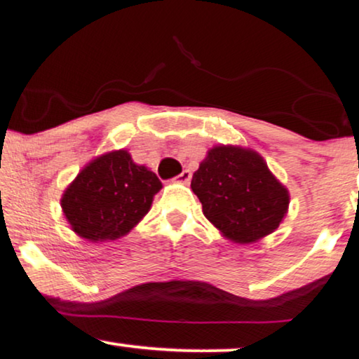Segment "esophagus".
I'll return each instance as SVG.
<instances>
[{
  "label": "esophagus",
  "instance_id": "obj_1",
  "mask_svg": "<svg viewBox=\"0 0 359 359\" xmlns=\"http://www.w3.org/2000/svg\"><path fill=\"white\" fill-rule=\"evenodd\" d=\"M190 179H191V172H190L189 169H185L184 172H180V174L177 175V177H175V180L182 182V184H189Z\"/></svg>",
  "mask_w": 359,
  "mask_h": 359
}]
</instances>
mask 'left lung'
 <instances>
[{
	"label": "left lung",
	"mask_w": 359,
	"mask_h": 359,
	"mask_svg": "<svg viewBox=\"0 0 359 359\" xmlns=\"http://www.w3.org/2000/svg\"><path fill=\"white\" fill-rule=\"evenodd\" d=\"M203 215L231 241L249 244L278 228L290 196L250 149L216 146L191 179Z\"/></svg>",
	"instance_id": "left-lung-1"
}]
</instances>
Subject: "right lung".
<instances>
[{
	"label": "right lung",
	"mask_w": 359,
	"mask_h": 359,
	"mask_svg": "<svg viewBox=\"0 0 359 359\" xmlns=\"http://www.w3.org/2000/svg\"><path fill=\"white\" fill-rule=\"evenodd\" d=\"M161 180L120 149L94 159L63 194L62 208L84 239L115 241L149 211Z\"/></svg>",
	"instance_id": "add662e5"
}]
</instances>
